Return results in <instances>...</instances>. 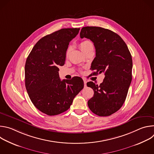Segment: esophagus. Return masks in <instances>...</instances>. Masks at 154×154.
I'll list each match as a JSON object with an SVG mask.
<instances>
[{
	"mask_svg": "<svg viewBox=\"0 0 154 154\" xmlns=\"http://www.w3.org/2000/svg\"><path fill=\"white\" fill-rule=\"evenodd\" d=\"M83 82H84V86H86V83H87L86 80L84 79V80H83Z\"/></svg>",
	"mask_w": 154,
	"mask_h": 154,
	"instance_id": "esophagus-1",
	"label": "esophagus"
}]
</instances>
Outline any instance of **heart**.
Masks as SVG:
<instances>
[{
	"label": "heart",
	"instance_id": "b5f03b06",
	"mask_svg": "<svg viewBox=\"0 0 154 154\" xmlns=\"http://www.w3.org/2000/svg\"><path fill=\"white\" fill-rule=\"evenodd\" d=\"M92 45H93V43L91 41H90L88 40H85V41H83L80 42V48L81 50L83 51V50L86 49L88 47H89V46H92ZM69 50H70V48H68V52H69Z\"/></svg>",
	"mask_w": 154,
	"mask_h": 154
}]
</instances>
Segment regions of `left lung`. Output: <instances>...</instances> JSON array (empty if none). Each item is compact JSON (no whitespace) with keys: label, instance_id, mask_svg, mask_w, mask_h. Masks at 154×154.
<instances>
[{"label":"left lung","instance_id":"1","mask_svg":"<svg viewBox=\"0 0 154 154\" xmlns=\"http://www.w3.org/2000/svg\"><path fill=\"white\" fill-rule=\"evenodd\" d=\"M81 38L90 39L96 49V57L91 69L93 75L103 73V82H93L87 86L94 90V96L88 101L91 111L99 116L111 115L124 103L132 75V58L124 40L110 30L99 27H85L81 30Z\"/></svg>","mask_w":154,"mask_h":154}]
</instances>
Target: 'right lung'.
<instances>
[{"mask_svg": "<svg viewBox=\"0 0 154 154\" xmlns=\"http://www.w3.org/2000/svg\"><path fill=\"white\" fill-rule=\"evenodd\" d=\"M80 29H62L40 39L29 55L25 65V85L35 107L49 116L70 108L83 88L82 78L61 80L58 65L63 66L69 42Z\"/></svg>", "mask_w": 154, "mask_h": 154, "instance_id": "right-lung-1", "label": "right lung"}]
</instances>
